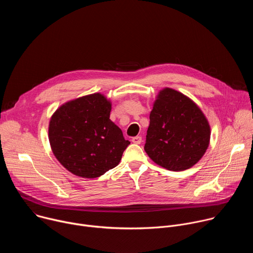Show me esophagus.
I'll return each mask as SVG.
<instances>
[{"instance_id":"1","label":"esophagus","mask_w":253,"mask_h":253,"mask_svg":"<svg viewBox=\"0 0 253 253\" xmlns=\"http://www.w3.org/2000/svg\"><path fill=\"white\" fill-rule=\"evenodd\" d=\"M132 142L134 144H140L142 142V137L141 136H136V137H133L132 138Z\"/></svg>"}]
</instances>
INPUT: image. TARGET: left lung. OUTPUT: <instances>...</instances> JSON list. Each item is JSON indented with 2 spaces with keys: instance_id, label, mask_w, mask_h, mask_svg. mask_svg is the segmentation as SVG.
Listing matches in <instances>:
<instances>
[{
  "instance_id": "obj_1",
  "label": "left lung",
  "mask_w": 253,
  "mask_h": 253,
  "mask_svg": "<svg viewBox=\"0 0 253 253\" xmlns=\"http://www.w3.org/2000/svg\"><path fill=\"white\" fill-rule=\"evenodd\" d=\"M210 127L197 105L182 93L162 90L150 113L144 150L158 165L182 171L205 153Z\"/></svg>"
}]
</instances>
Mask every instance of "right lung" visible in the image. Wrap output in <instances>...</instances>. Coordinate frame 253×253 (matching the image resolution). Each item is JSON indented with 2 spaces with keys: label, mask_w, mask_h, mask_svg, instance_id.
<instances>
[{
  "label": "right lung",
  "mask_w": 253,
  "mask_h": 253,
  "mask_svg": "<svg viewBox=\"0 0 253 253\" xmlns=\"http://www.w3.org/2000/svg\"><path fill=\"white\" fill-rule=\"evenodd\" d=\"M111 103L96 93L62 105L49 125L58 161L70 172L96 178L116 167L130 144L110 120Z\"/></svg>",
  "instance_id": "1"
}]
</instances>
